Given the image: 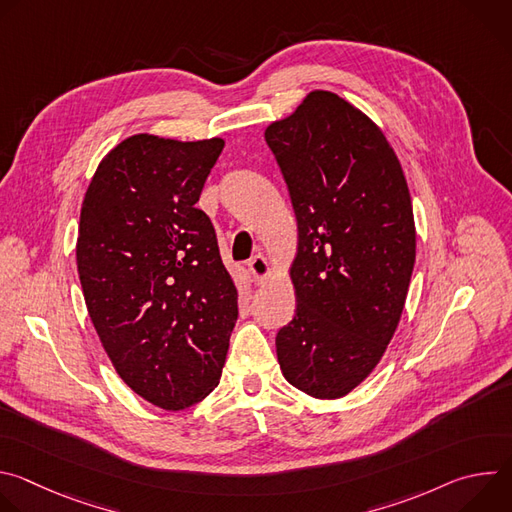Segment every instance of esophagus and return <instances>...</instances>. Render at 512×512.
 Here are the masks:
<instances>
[{"label": "esophagus", "instance_id": "34e87169", "mask_svg": "<svg viewBox=\"0 0 512 512\" xmlns=\"http://www.w3.org/2000/svg\"><path fill=\"white\" fill-rule=\"evenodd\" d=\"M249 269H251V275L255 279V283H263L269 273H271V267L267 263V259L263 255H255L251 261H249Z\"/></svg>", "mask_w": 512, "mask_h": 512}]
</instances>
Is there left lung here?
Returning <instances> with one entry per match:
<instances>
[{"label":"left lung","mask_w":512,"mask_h":512,"mask_svg":"<svg viewBox=\"0 0 512 512\" xmlns=\"http://www.w3.org/2000/svg\"><path fill=\"white\" fill-rule=\"evenodd\" d=\"M298 218L296 316L275 336L283 377L316 399L367 379L387 350L415 263L401 164L348 101L312 91L265 129Z\"/></svg>","instance_id":"8db88e82"}]
</instances>
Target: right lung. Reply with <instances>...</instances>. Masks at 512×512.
<instances>
[{
    "label": "right lung",
    "mask_w": 512,
    "mask_h": 512,
    "mask_svg": "<svg viewBox=\"0 0 512 512\" xmlns=\"http://www.w3.org/2000/svg\"><path fill=\"white\" fill-rule=\"evenodd\" d=\"M221 137L123 139L81 208L77 265L93 326L119 377L162 409H188L221 381L239 316L210 218L196 208Z\"/></svg>",
    "instance_id": "right-lung-1"
}]
</instances>
